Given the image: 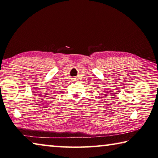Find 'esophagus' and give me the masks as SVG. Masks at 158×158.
<instances>
[{
  "label": "esophagus",
  "mask_w": 158,
  "mask_h": 158,
  "mask_svg": "<svg viewBox=\"0 0 158 158\" xmlns=\"http://www.w3.org/2000/svg\"><path fill=\"white\" fill-rule=\"evenodd\" d=\"M73 80H74V81H77V80H78V79H77V78H73Z\"/></svg>",
  "instance_id": "34e87169"
}]
</instances>
